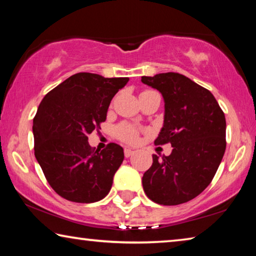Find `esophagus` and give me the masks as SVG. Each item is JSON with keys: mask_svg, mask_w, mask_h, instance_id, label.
<instances>
[{"mask_svg": "<svg viewBox=\"0 0 256 256\" xmlns=\"http://www.w3.org/2000/svg\"><path fill=\"white\" fill-rule=\"evenodd\" d=\"M134 154V151L133 150H131V149H128V148H125L124 149V156L126 158H128V157H131V156Z\"/></svg>", "mask_w": 256, "mask_h": 256, "instance_id": "1", "label": "esophagus"}]
</instances>
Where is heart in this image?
Instances as JSON below:
<instances>
[{"mask_svg": "<svg viewBox=\"0 0 256 256\" xmlns=\"http://www.w3.org/2000/svg\"><path fill=\"white\" fill-rule=\"evenodd\" d=\"M115 134L120 140L126 142V144H136L138 138V130L134 125L122 123L116 126Z\"/></svg>", "mask_w": 256, "mask_h": 256, "instance_id": "heart-1", "label": "heart"}]
</instances>
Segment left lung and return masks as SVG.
Returning a JSON list of instances; mask_svg holds the SVG:
<instances>
[{"mask_svg": "<svg viewBox=\"0 0 256 256\" xmlns=\"http://www.w3.org/2000/svg\"><path fill=\"white\" fill-rule=\"evenodd\" d=\"M164 102V126L154 144H170V156L152 154L142 177L144 193L162 206L196 198L211 183L226 150V118L209 90L175 72L142 76Z\"/></svg>", "mask_w": 256, "mask_h": 256, "instance_id": "8db88e82", "label": "left lung"}]
</instances>
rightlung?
<instances>
[{
	"instance_id": "add662e5",
	"label": "right lung",
	"mask_w": 256,
	"mask_h": 256,
	"mask_svg": "<svg viewBox=\"0 0 256 256\" xmlns=\"http://www.w3.org/2000/svg\"><path fill=\"white\" fill-rule=\"evenodd\" d=\"M128 81L80 72L42 100L32 125L34 157L60 196L92 203L110 193L112 177L123 162V148L110 144L94 151L88 136L100 128L112 97Z\"/></svg>"
}]
</instances>
